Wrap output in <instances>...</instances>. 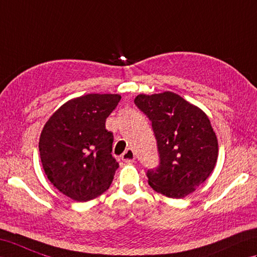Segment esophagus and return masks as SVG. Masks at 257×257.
I'll return each instance as SVG.
<instances>
[{
    "instance_id": "obj_1",
    "label": "esophagus",
    "mask_w": 257,
    "mask_h": 257,
    "mask_svg": "<svg viewBox=\"0 0 257 257\" xmlns=\"http://www.w3.org/2000/svg\"><path fill=\"white\" fill-rule=\"evenodd\" d=\"M122 161L125 163H133L135 161V154L133 150L127 148V150L122 154Z\"/></svg>"
}]
</instances>
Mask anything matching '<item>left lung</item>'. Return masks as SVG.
Wrapping results in <instances>:
<instances>
[{"label": "left lung", "mask_w": 257, "mask_h": 257, "mask_svg": "<svg viewBox=\"0 0 257 257\" xmlns=\"http://www.w3.org/2000/svg\"><path fill=\"white\" fill-rule=\"evenodd\" d=\"M135 104L152 121L159 166L148 184L168 198H184L207 180L218 161V139L208 115L170 91L139 94Z\"/></svg>", "instance_id": "8db88e82"}]
</instances>
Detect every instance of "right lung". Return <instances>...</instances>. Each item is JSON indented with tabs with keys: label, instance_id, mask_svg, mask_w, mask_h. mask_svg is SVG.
Wrapping results in <instances>:
<instances>
[{
	"label": "right lung",
	"instance_id": "obj_1",
	"mask_svg": "<svg viewBox=\"0 0 257 257\" xmlns=\"http://www.w3.org/2000/svg\"><path fill=\"white\" fill-rule=\"evenodd\" d=\"M119 94L90 93L71 99L49 117L39 138L45 174L75 201H89L109 189L118 163L112 156L113 134L105 119Z\"/></svg>",
	"mask_w": 257,
	"mask_h": 257
}]
</instances>
